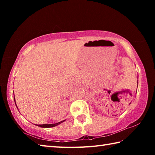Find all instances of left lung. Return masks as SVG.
<instances>
[{
    "label": "left lung",
    "mask_w": 155,
    "mask_h": 155,
    "mask_svg": "<svg viewBox=\"0 0 155 155\" xmlns=\"http://www.w3.org/2000/svg\"><path fill=\"white\" fill-rule=\"evenodd\" d=\"M137 83H138V82H137Z\"/></svg>",
    "instance_id": "8db88e82"
}]
</instances>
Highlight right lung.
Listing matches in <instances>:
<instances>
[{"label":"right lung","mask_w":155,"mask_h":155,"mask_svg":"<svg viewBox=\"0 0 155 155\" xmlns=\"http://www.w3.org/2000/svg\"><path fill=\"white\" fill-rule=\"evenodd\" d=\"M14 101H15H15L14 99ZM65 120H63L61 122H59L58 123H56V124H37V126H38V127H42V128H51V127H55V126H57L59 124H61L63 122H64Z\"/></svg>","instance_id":"add662e5"}]
</instances>
